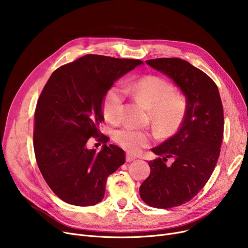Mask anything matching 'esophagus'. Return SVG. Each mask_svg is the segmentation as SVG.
Returning <instances> with one entry per match:
<instances>
[{
	"label": "esophagus",
	"instance_id": "34e87169",
	"mask_svg": "<svg viewBox=\"0 0 248 248\" xmlns=\"http://www.w3.org/2000/svg\"><path fill=\"white\" fill-rule=\"evenodd\" d=\"M125 160H126V162H132V161L136 160V157H135V155H131V154H126L125 155Z\"/></svg>",
	"mask_w": 248,
	"mask_h": 248
}]
</instances>
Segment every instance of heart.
<instances>
[{
    "instance_id": "heart-1",
    "label": "heart",
    "mask_w": 248,
    "mask_h": 248,
    "mask_svg": "<svg viewBox=\"0 0 248 248\" xmlns=\"http://www.w3.org/2000/svg\"><path fill=\"white\" fill-rule=\"evenodd\" d=\"M125 91L150 109L154 125L164 134L176 132L183 123L187 111V100L175 93L173 85L164 78L148 75L127 83ZM125 93L120 85L111 86L103 98L102 110L107 120L112 124L122 121ZM153 135L144 129L124 126L114 133V140L131 153H139L150 145Z\"/></svg>"
}]
</instances>
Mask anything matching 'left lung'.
<instances>
[{"label":"left lung","instance_id":"8db88e82","mask_svg":"<svg viewBox=\"0 0 248 248\" xmlns=\"http://www.w3.org/2000/svg\"><path fill=\"white\" fill-rule=\"evenodd\" d=\"M181 88L187 111L176 135L152 149L151 173L140 187L146 204L169 209L189 202L205 186L217 164L223 139V107L215 82L202 70L180 58L146 61ZM168 158L173 163L167 165Z\"/></svg>","mask_w":248,"mask_h":248}]
</instances>
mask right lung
Listing matches in <instances>:
<instances>
[{
  "label": "right lung",
  "mask_w": 248,
  "mask_h": 248,
  "mask_svg": "<svg viewBox=\"0 0 248 248\" xmlns=\"http://www.w3.org/2000/svg\"><path fill=\"white\" fill-rule=\"evenodd\" d=\"M140 60L88 54L51 74L37 101L33 145L46 183L71 205L90 206L104 196L108 177L124 163V151L106 145L102 103L108 90ZM93 136L103 150L87 148Z\"/></svg>",
  "instance_id": "right-lung-1"
}]
</instances>
